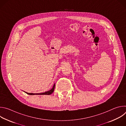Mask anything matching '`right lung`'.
<instances>
[{
    "label": "right lung",
    "mask_w": 126,
    "mask_h": 126,
    "mask_svg": "<svg viewBox=\"0 0 126 126\" xmlns=\"http://www.w3.org/2000/svg\"><path fill=\"white\" fill-rule=\"evenodd\" d=\"M55 84H54L53 86V88L50 90L48 91H47V92H44V93H27V92H25L26 94H28V95H50L53 92H54V88H55Z\"/></svg>",
    "instance_id": "1"
}]
</instances>
